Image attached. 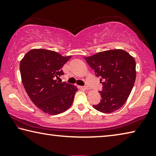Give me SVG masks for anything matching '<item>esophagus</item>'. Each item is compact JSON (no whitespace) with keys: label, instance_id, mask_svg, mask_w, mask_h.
Here are the masks:
<instances>
[{"label":"esophagus","instance_id":"1","mask_svg":"<svg viewBox=\"0 0 156 156\" xmlns=\"http://www.w3.org/2000/svg\"><path fill=\"white\" fill-rule=\"evenodd\" d=\"M78 88L81 90H87V87H86V86H78Z\"/></svg>","mask_w":156,"mask_h":156}]
</instances>
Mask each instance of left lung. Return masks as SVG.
<instances>
[{"instance_id":"8db88e82","label":"left lung","mask_w":156,"mask_h":156,"mask_svg":"<svg viewBox=\"0 0 156 156\" xmlns=\"http://www.w3.org/2000/svg\"><path fill=\"white\" fill-rule=\"evenodd\" d=\"M89 66L101 77L103 90L99 91L100 103L96 110L111 113L118 110L128 99L136 79V62L126 51L115 49L84 57Z\"/></svg>"}]
</instances>
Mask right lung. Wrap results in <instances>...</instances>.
I'll return each mask as SVG.
<instances>
[{
	"label": "right lung",
	"mask_w": 156,
	"mask_h": 156,
	"mask_svg": "<svg viewBox=\"0 0 156 156\" xmlns=\"http://www.w3.org/2000/svg\"><path fill=\"white\" fill-rule=\"evenodd\" d=\"M71 57L45 49H33L20 62L25 90L35 105L49 115L59 114L70 108L78 91L75 85L56 80L64 74L61 69Z\"/></svg>",
	"instance_id": "add662e5"
}]
</instances>
